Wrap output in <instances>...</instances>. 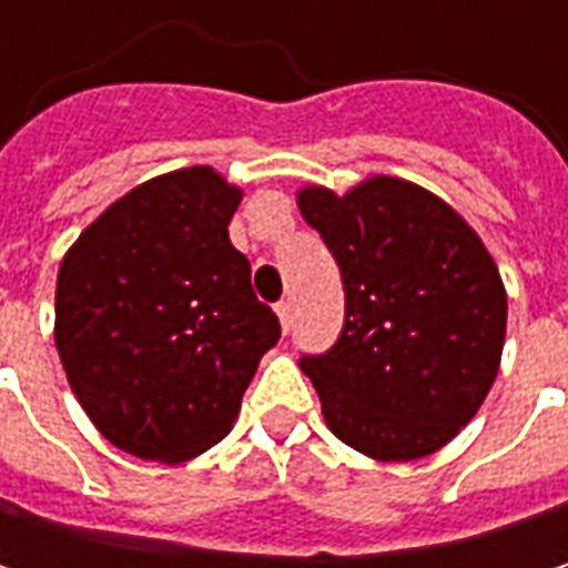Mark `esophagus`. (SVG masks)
Here are the masks:
<instances>
[{
    "label": "esophagus",
    "mask_w": 568,
    "mask_h": 568,
    "mask_svg": "<svg viewBox=\"0 0 568 568\" xmlns=\"http://www.w3.org/2000/svg\"><path fill=\"white\" fill-rule=\"evenodd\" d=\"M276 315H280L283 332H288V325H292V305H288V302H280V305H276Z\"/></svg>",
    "instance_id": "1"
}]
</instances>
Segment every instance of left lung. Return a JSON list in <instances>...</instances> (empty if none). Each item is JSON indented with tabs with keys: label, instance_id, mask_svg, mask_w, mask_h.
I'll use <instances>...</instances> for the list:
<instances>
[{
	"label": "left lung",
	"instance_id": "1",
	"mask_svg": "<svg viewBox=\"0 0 568 568\" xmlns=\"http://www.w3.org/2000/svg\"><path fill=\"white\" fill-rule=\"evenodd\" d=\"M332 250L345 328L302 358L328 430L372 460H420L480 410L500 372L507 288L477 230L420 183L372 173L295 190Z\"/></svg>",
	"mask_w": 568,
	"mask_h": 568
}]
</instances>
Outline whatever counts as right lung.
I'll return each instance as SVG.
<instances>
[{"instance_id": "right-lung-1", "label": "right lung", "mask_w": 568, "mask_h": 568, "mask_svg": "<svg viewBox=\"0 0 568 568\" xmlns=\"http://www.w3.org/2000/svg\"><path fill=\"white\" fill-rule=\"evenodd\" d=\"M243 186L206 164L151 176L61 256L55 348L68 385L118 450L183 464L220 444L280 318L230 243Z\"/></svg>"}]
</instances>
